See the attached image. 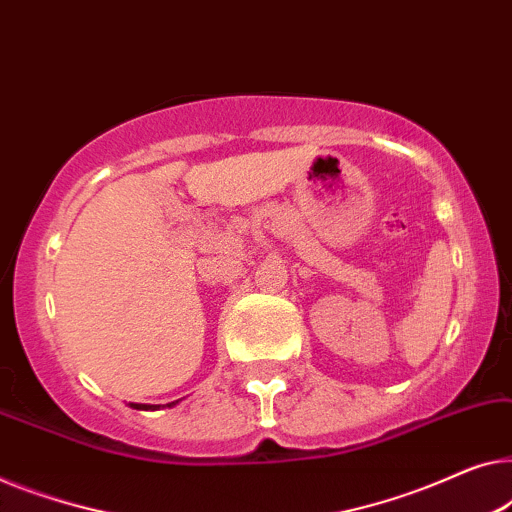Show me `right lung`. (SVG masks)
<instances>
[{
  "instance_id": "1",
  "label": "right lung",
  "mask_w": 512,
  "mask_h": 512,
  "mask_svg": "<svg viewBox=\"0 0 512 512\" xmlns=\"http://www.w3.org/2000/svg\"><path fill=\"white\" fill-rule=\"evenodd\" d=\"M175 404H180V399H175V402H170V404H166L168 406V409H170V406H175ZM131 406V409H138V411H157V409H161V404H129Z\"/></svg>"
}]
</instances>
